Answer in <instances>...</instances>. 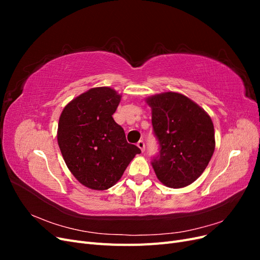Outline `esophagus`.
I'll return each instance as SVG.
<instances>
[{
    "label": "esophagus",
    "mask_w": 260,
    "mask_h": 260,
    "mask_svg": "<svg viewBox=\"0 0 260 260\" xmlns=\"http://www.w3.org/2000/svg\"><path fill=\"white\" fill-rule=\"evenodd\" d=\"M138 147L141 149V152H142V153L145 151V143L143 142V141H139Z\"/></svg>",
    "instance_id": "34e87169"
}]
</instances>
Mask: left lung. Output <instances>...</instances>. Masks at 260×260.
<instances>
[{"label":"left lung","instance_id":"1","mask_svg":"<svg viewBox=\"0 0 260 260\" xmlns=\"http://www.w3.org/2000/svg\"><path fill=\"white\" fill-rule=\"evenodd\" d=\"M159 154L152 161L161 183L172 188L190 185L198 179L215 151L214 123L198 104L177 92L147 98Z\"/></svg>","mask_w":260,"mask_h":260}]
</instances>
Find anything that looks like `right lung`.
<instances>
[{"instance_id":"1","label":"right lung","mask_w":260,"mask_h":260,"mask_svg":"<svg viewBox=\"0 0 260 260\" xmlns=\"http://www.w3.org/2000/svg\"><path fill=\"white\" fill-rule=\"evenodd\" d=\"M121 95L108 86L74 99L59 117L57 142L68 169L84 186L103 191L120 180L141 149L129 144L113 114Z\"/></svg>"}]
</instances>
